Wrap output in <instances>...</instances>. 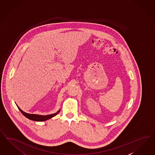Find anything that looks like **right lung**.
<instances>
[{"label": "right lung", "instance_id": "add662e5", "mask_svg": "<svg viewBox=\"0 0 155 155\" xmlns=\"http://www.w3.org/2000/svg\"><path fill=\"white\" fill-rule=\"evenodd\" d=\"M17 107L24 116H25L26 118H29L30 120H31L35 121H46V120H47L51 118L54 117V116H56L60 112V111H58L57 113L50 114V115L41 116V115H38V114H29V113H25L24 111H22L18 106H17Z\"/></svg>", "mask_w": 155, "mask_h": 155}]
</instances>
